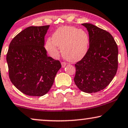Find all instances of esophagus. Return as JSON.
Wrapping results in <instances>:
<instances>
[{"label": "esophagus", "instance_id": "esophagus-1", "mask_svg": "<svg viewBox=\"0 0 128 128\" xmlns=\"http://www.w3.org/2000/svg\"><path fill=\"white\" fill-rule=\"evenodd\" d=\"M66 62H61V66H62V68H64L66 66Z\"/></svg>", "mask_w": 128, "mask_h": 128}]
</instances>
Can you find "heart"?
<instances>
[{"instance_id": "1", "label": "heart", "mask_w": 128, "mask_h": 128, "mask_svg": "<svg viewBox=\"0 0 128 128\" xmlns=\"http://www.w3.org/2000/svg\"><path fill=\"white\" fill-rule=\"evenodd\" d=\"M89 36L84 30L75 27H60L53 33L52 39L45 44L47 52L53 58L59 56V48L65 59L71 62L79 61L86 56L89 48Z\"/></svg>"}]
</instances>
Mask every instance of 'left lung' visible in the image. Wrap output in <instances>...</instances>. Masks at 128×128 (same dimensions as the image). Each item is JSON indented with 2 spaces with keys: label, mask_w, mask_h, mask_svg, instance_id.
<instances>
[{
  "label": "left lung",
  "mask_w": 128,
  "mask_h": 128,
  "mask_svg": "<svg viewBox=\"0 0 128 128\" xmlns=\"http://www.w3.org/2000/svg\"><path fill=\"white\" fill-rule=\"evenodd\" d=\"M82 25L88 32L90 47L75 65L74 82L84 92H96L106 88L116 75L118 48L110 33L90 23Z\"/></svg>",
  "instance_id": "1"
}]
</instances>
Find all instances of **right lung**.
<instances>
[{
	"label": "right lung",
	"mask_w": 128,
	"mask_h": 128,
	"mask_svg": "<svg viewBox=\"0 0 128 128\" xmlns=\"http://www.w3.org/2000/svg\"><path fill=\"white\" fill-rule=\"evenodd\" d=\"M49 27H27L10 43L6 56L9 78L15 87L27 95L46 94L61 67L58 60L47 56L44 47Z\"/></svg>",
	"instance_id": "add662e5"
}]
</instances>
